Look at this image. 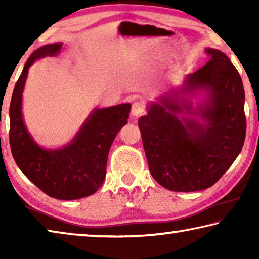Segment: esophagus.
I'll list each match as a JSON object with an SVG mask.
<instances>
[{
	"label": "esophagus",
	"mask_w": 259,
	"mask_h": 259,
	"mask_svg": "<svg viewBox=\"0 0 259 259\" xmlns=\"http://www.w3.org/2000/svg\"><path fill=\"white\" fill-rule=\"evenodd\" d=\"M145 112V106L142 102H135L131 107V115L133 116H139Z\"/></svg>",
	"instance_id": "1"
}]
</instances>
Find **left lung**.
Masks as SVG:
<instances>
[{
    "mask_svg": "<svg viewBox=\"0 0 259 259\" xmlns=\"http://www.w3.org/2000/svg\"><path fill=\"white\" fill-rule=\"evenodd\" d=\"M210 59L188 74L182 89L152 103L138 120L147 163L153 178L175 192H195L212 186L242 150L245 138L242 80L224 52L208 48ZM203 90L206 99L196 109L181 93ZM182 104H180V102ZM181 112L199 116L182 118Z\"/></svg>",
    "mask_w": 259,
    "mask_h": 259,
    "instance_id": "1",
    "label": "left lung"
}]
</instances>
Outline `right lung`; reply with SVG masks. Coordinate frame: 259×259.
<instances>
[{"mask_svg": "<svg viewBox=\"0 0 259 259\" xmlns=\"http://www.w3.org/2000/svg\"><path fill=\"white\" fill-rule=\"evenodd\" d=\"M61 46H43L26 61L10 103V147L19 169L42 192L55 199L75 200L94 194L103 185L109 148L128 122L131 105L94 109L72 142L59 150L38 146L27 131L21 113L25 82L34 61L58 55Z\"/></svg>", "mask_w": 259, "mask_h": 259, "instance_id": "1", "label": "right lung"}]
</instances>
